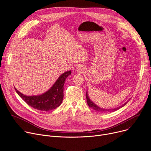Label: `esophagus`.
<instances>
[{
    "instance_id": "obj_1",
    "label": "esophagus",
    "mask_w": 151,
    "mask_h": 151,
    "mask_svg": "<svg viewBox=\"0 0 151 151\" xmlns=\"http://www.w3.org/2000/svg\"><path fill=\"white\" fill-rule=\"evenodd\" d=\"M76 70L77 72H79V73H82V72L83 71V68L81 67V66H78L77 68H76Z\"/></svg>"
}]
</instances>
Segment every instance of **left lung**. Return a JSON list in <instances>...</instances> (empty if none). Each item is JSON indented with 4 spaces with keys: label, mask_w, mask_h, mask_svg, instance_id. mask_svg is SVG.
I'll return each instance as SVG.
<instances>
[{
    "label": "left lung",
    "mask_w": 151,
    "mask_h": 151,
    "mask_svg": "<svg viewBox=\"0 0 151 151\" xmlns=\"http://www.w3.org/2000/svg\"><path fill=\"white\" fill-rule=\"evenodd\" d=\"M87 91L86 92V98H87V104L88 105V106L91 108L93 109L94 110L96 111L97 112H101V113H104V112H114V111H116L118 109H119L121 107H124L128 101L126 102L125 103H124V104H122V106L118 107H116V108H113V109H103V108H101V107H99V106H98L96 104H95L94 103L93 101H91V99H90L88 95V93H87Z\"/></svg>",
    "instance_id": "1"
}]
</instances>
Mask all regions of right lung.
Instances as JSON below:
<instances>
[{"instance_id":"obj_1","label":"right lung","mask_w":151,"mask_h":151,"mask_svg":"<svg viewBox=\"0 0 151 151\" xmlns=\"http://www.w3.org/2000/svg\"><path fill=\"white\" fill-rule=\"evenodd\" d=\"M71 70L61 74L52 87L47 91L37 96H26L15 89L18 95L33 108L42 111L55 109L62 103L64 96V84L66 78L70 75Z\"/></svg>"}]
</instances>
